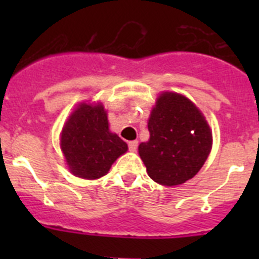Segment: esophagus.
<instances>
[{"instance_id":"34e87169","label":"esophagus","mask_w":259,"mask_h":259,"mask_svg":"<svg viewBox=\"0 0 259 259\" xmlns=\"http://www.w3.org/2000/svg\"><path fill=\"white\" fill-rule=\"evenodd\" d=\"M127 146H129V150L130 151H135L138 149V142H137V140H133V142H129V144H127Z\"/></svg>"}]
</instances>
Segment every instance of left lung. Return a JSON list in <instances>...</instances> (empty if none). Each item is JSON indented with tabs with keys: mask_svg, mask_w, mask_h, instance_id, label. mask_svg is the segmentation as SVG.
<instances>
[{
	"mask_svg": "<svg viewBox=\"0 0 259 259\" xmlns=\"http://www.w3.org/2000/svg\"><path fill=\"white\" fill-rule=\"evenodd\" d=\"M149 142L139 145L149 177L174 187L192 179L207 160L211 149L209 125L185 96L161 94L148 122Z\"/></svg>",
	"mask_w": 259,
	"mask_h": 259,
	"instance_id": "1",
	"label": "left lung"
}]
</instances>
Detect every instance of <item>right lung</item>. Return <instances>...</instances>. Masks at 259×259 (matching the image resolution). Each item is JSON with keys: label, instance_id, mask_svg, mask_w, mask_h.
<instances>
[{"label": "right lung", "instance_id": "obj_1", "mask_svg": "<svg viewBox=\"0 0 259 259\" xmlns=\"http://www.w3.org/2000/svg\"><path fill=\"white\" fill-rule=\"evenodd\" d=\"M61 149L72 174L98 179L108 173L111 164L127 150V145L109 132L103 105L81 104L62 130Z\"/></svg>", "mask_w": 259, "mask_h": 259}]
</instances>
